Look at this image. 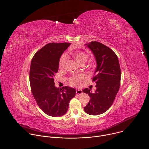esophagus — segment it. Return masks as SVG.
<instances>
[{
    "label": "esophagus",
    "mask_w": 149,
    "mask_h": 149,
    "mask_svg": "<svg viewBox=\"0 0 149 149\" xmlns=\"http://www.w3.org/2000/svg\"><path fill=\"white\" fill-rule=\"evenodd\" d=\"M82 93V89H76V94H77V95H80V94H81Z\"/></svg>",
    "instance_id": "obj_1"
}]
</instances>
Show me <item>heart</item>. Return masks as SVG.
Returning <instances> with one entry per match:
<instances>
[{
	"instance_id": "1",
	"label": "heart",
	"mask_w": 149,
	"mask_h": 149,
	"mask_svg": "<svg viewBox=\"0 0 149 149\" xmlns=\"http://www.w3.org/2000/svg\"><path fill=\"white\" fill-rule=\"evenodd\" d=\"M71 56L76 60V61L81 64H84L88 59V55L81 51H72L71 52ZM67 61V56L66 54H63L59 60V67L63 68L65 67ZM84 78V76L82 74H75L70 79V82L72 85H78Z\"/></svg>"
}]
</instances>
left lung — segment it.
<instances>
[{
  "label": "left lung",
  "mask_w": 149,
  "mask_h": 149,
  "mask_svg": "<svg viewBox=\"0 0 149 149\" xmlns=\"http://www.w3.org/2000/svg\"><path fill=\"white\" fill-rule=\"evenodd\" d=\"M86 45L96 60L92 81L95 82L96 89L94 93L88 88L82 91L90 97L84 109L89 115H98L108 111L115 100L120 84V68L117 56L107 45L97 41H91Z\"/></svg>",
  "instance_id": "left-lung-1"
}]
</instances>
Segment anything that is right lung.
Segmentation results:
<instances>
[{"instance_id":"obj_1","label":"right lung","mask_w":149,"mask_h":149,"mask_svg":"<svg viewBox=\"0 0 149 149\" xmlns=\"http://www.w3.org/2000/svg\"><path fill=\"white\" fill-rule=\"evenodd\" d=\"M71 44L48 43L33 57L29 74L32 94L40 108L47 115L59 117L65 115L76 90L70 86L56 88L54 74L58 72L60 58Z\"/></svg>"}]
</instances>
